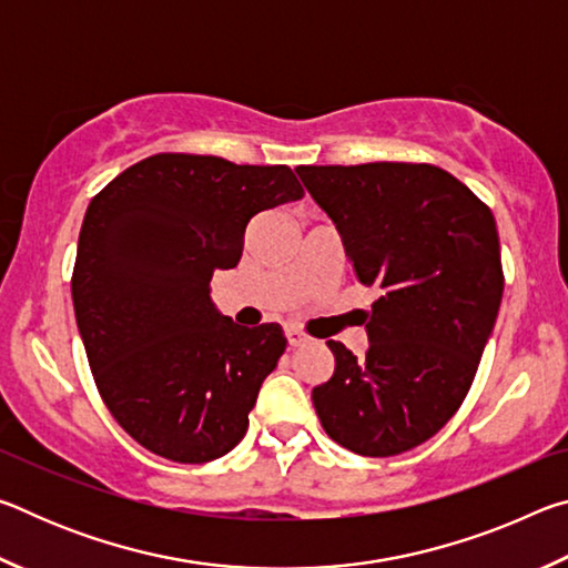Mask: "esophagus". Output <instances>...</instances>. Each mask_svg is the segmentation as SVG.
Wrapping results in <instances>:
<instances>
[{"instance_id":"esophagus-1","label":"esophagus","mask_w":568,"mask_h":568,"mask_svg":"<svg viewBox=\"0 0 568 568\" xmlns=\"http://www.w3.org/2000/svg\"><path fill=\"white\" fill-rule=\"evenodd\" d=\"M285 338H287V345H293V348H297V345H303L307 341V335L301 333L297 328H285Z\"/></svg>"}]
</instances>
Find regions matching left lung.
<instances>
[{"label": "left lung", "instance_id": "1", "mask_svg": "<svg viewBox=\"0 0 568 568\" xmlns=\"http://www.w3.org/2000/svg\"><path fill=\"white\" fill-rule=\"evenodd\" d=\"M353 275L381 297L368 351L328 341L333 378L313 388L325 434L358 456H398L436 436L464 403L504 295L496 220L434 165H301Z\"/></svg>", "mask_w": 568, "mask_h": 568}]
</instances>
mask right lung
I'll list each match as a JSON object with an SVG mask.
<instances>
[{"instance_id": "right-lung-1", "label": "right lung", "mask_w": 568, "mask_h": 568, "mask_svg": "<svg viewBox=\"0 0 568 568\" xmlns=\"http://www.w3.org/2000/svg\"><path fill=\"white\" fill-rule=\"evenodd\" d=\"M301 197L285 165L162 152L90 203L72 275L77 328L102 400L152 454L205 464L243 440L287 341L277 323L243 328L220 313L210 281L237 265L250 220Z\"/></svg>"}]
</instances>
